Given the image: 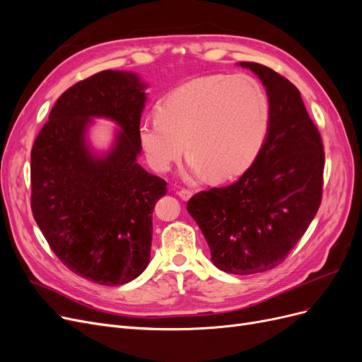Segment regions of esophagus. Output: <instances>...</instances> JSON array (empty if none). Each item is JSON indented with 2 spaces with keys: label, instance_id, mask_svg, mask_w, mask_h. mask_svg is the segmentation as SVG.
<instances>
[{
  "label": "esophagus",
  "instance_id": "obj_1",
  "mask_svg": "<svg viewBox=\"0 0 362 362\" xmlns=\"http://www.w3.org/2000/svg\"><path fill=\"white\" fill-rule=\"evenodd\" d=\"M178 196L182 199V201H189L192 196H193V192L192 190H187V189H182L178 192Z\"/></svg>",
  "mask_w": 362,
  "mask_h": 362
}]
</instances>
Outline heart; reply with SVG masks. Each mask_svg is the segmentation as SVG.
<instances>
[{"instance_id": "b5f03b06", "label": "heart", "mask_w": 362, "mask_h": 362, "mask_svg": "<svg viewBox=\"0 0 362 362\" xmlns=\"http://www.w3.org/2000/svg\"><path fill=\"white\" fill-rule=\"evenodd\" d=\"M270 122V98L257 78L211 74L168 93L158 116L140 120L137 140L156 172H168L185 146L189 177L228 181L257 161Z\"/></svg>"}]
</instances>
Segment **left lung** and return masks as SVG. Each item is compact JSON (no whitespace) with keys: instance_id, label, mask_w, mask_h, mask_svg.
<instances>
[{"instance_id":"obj_1","label":"left lung","mask_w":362,"mask_h":362,"mask_svg":"<svg viewBox=\"0 0 362 362\" xmlns=\"http://www.w3.org/2000/svg\"><path fill=\"white\" fill-rule=\"evenodd\" d=\"M270 98L269 137L257 161L231 185L196 193L187 211L217 269L254 275L279 266L322 202L325 151L300 92L264 64L242 62Z\"/></svg>"}]
</instances>
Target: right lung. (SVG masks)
Here are the masks:
<instances>
[{
	"mask_svg": "<svg viewBox=\"0 0 362 362\" xmlns=\"http://www.w3.org/2000/svg\"><path fill=\"white\" fill-rule=\"evenodd\" d=\"M145 84L136 74L103 71L74 84L54 104L31 149V211L57 258L101 286H122L148 266L152 211L166 181L137 163ZM92 117L121 127L105 156L91 154Z\"/></svg>",
	"mask_w": 362,
	"mask_h": 362,
	"instance_id": "obj_1",
	"label": "right lung"
}]
</instances>
